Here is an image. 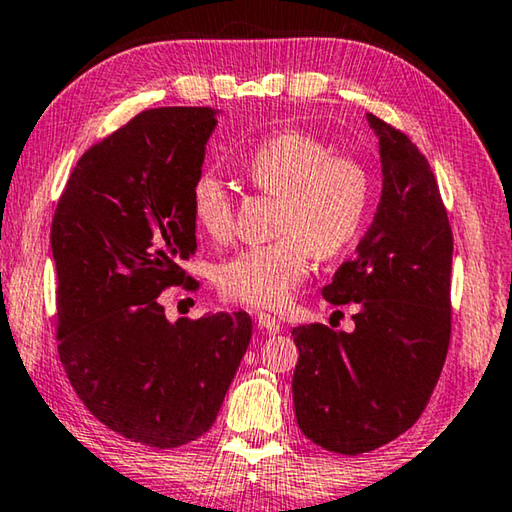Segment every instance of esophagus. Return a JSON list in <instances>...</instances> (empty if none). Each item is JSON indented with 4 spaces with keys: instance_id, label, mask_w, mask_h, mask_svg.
<instances>
[{
    "instance_id": "1",
    "label": "esophagus",
    "mask_w": 512,
    "mask_h": 512,
    "mask_svg": "<svg viewBox=\"0 0 512 512\" xmlns=\"http://www.w3.org/2000/svg\"><path fill=\"white\" fill-rule=\"evenodd\" d=\"M255 321H257V326L262 328L264 332H269V335H278V332H280V321L275 319V316H271V314L257 312L255 314Z\"/></svg>"
}]
</instances>
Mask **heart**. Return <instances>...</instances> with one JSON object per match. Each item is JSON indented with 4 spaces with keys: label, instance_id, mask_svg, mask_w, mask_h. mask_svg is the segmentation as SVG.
<instances>
[{
    "label": "heart",
    "instance_id": "1",
    "mask_svg": "<svg viewBox=\"0 0 512 512\" xmlns=\"http://www.w3.org/2000/svg\"><path fill=\"white\" fill-rule=\"evenodd\" d=\"M259 191L280 198L278 241L250 246L218 266L223 294L239 303L278 310L310 271V257H335L355 239L369 202V175L358 161L332 157L312 134L287 129L248 154L243 164ZM193 221L209 237L232 227V200L214 173L191 186Z\"/></svg>",
    "mask_w": 512,
    "mask_h": 512
}]
</instances>
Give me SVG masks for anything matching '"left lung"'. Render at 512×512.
<instances>
[{
	"label": "left lung",
	"instance_id": "8db88e82",
	"mask_svg": "<svg viewBox=\"0 0 512 512\" xmlns=\"http://www.w3.org/2000/svg\"><path fill=\"white\" fill-rule=\"evenodd\" d=\"M383 189L351 262L321 289L358 303L355 328L291 330L298 428L323 449L358 456L408 431L431 401L451 337L453 237L440 189L408 136L367 113Z\"/></svg>",
	"mask_w": 512,
	"mask_h": 512
}]
</instances>
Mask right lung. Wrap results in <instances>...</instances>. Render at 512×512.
Listing matches in <instances>:
<instances>
[{"instance_id": "1", "label": "right lung", "mask_w": 512, "mask_h": 512, "mask_svg": "<svg viewBox=\"0 0 512 512\" xmlns=\"http://www.w3.org/2000/svg\"><path fill=\"white\" fill-rule=\"evenodd\" d=\"M218 109H150L84 152L52 221L59 355L111 431L157 449L216 421L253 337L246 312L168 321L159 294L196 285L191 186Z\"/></svg>"}]
</instances>
